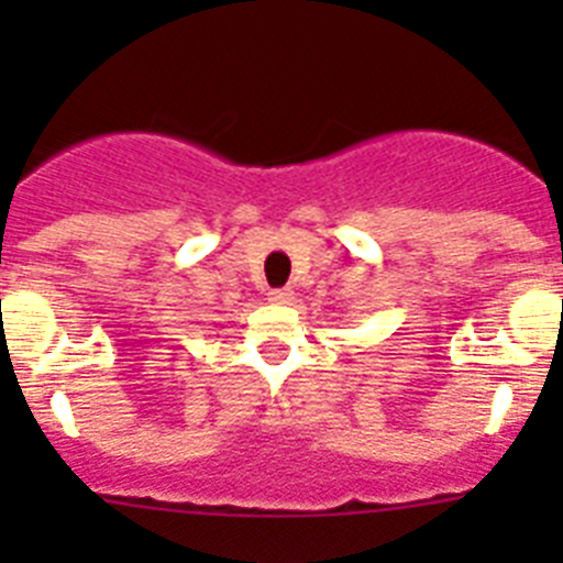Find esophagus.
<instances>
[{"mask_svg": "<svg viewBox=\"0 0 563 563\" xmlns=\"http://www.w3.org/2000/svg\"><path fill=\"white\" fill-rule=\"evenodd\" d=\"M292 296H296V292H292L290 287H276V290L267 292V298H271L273 305H290Z\"/></svg>", "mask_w": 563, "mask_h": 563, "instance_id": "obj_1", "label": "esophagus"}]
</instances>
